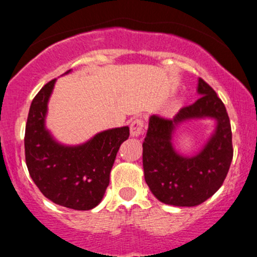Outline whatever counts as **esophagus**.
I'll return each mask as SVG.
<instances>
[{
	"label": "esophagus",
	"instance_id": "obj_1",
	"mask_svg": "<svg viewBox=\"0 0 257 257\" xmlns=\"http://www.w3.org/2000/svg\"><path fill=\"white\" fill-rule=\"evenodd\" d=\"M144 134V120L134 118L131 123V135L133 138H139Z\"/></svg>",
	"mask_w": 257,
	"mask_h": 257
}]
</instances>
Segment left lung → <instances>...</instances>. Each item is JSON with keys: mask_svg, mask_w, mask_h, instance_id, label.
I'll return each instance as SVG.
<instances>
[{"mask_svg": "<svg viewBox=\"0 0 257 257\" xmlns=\"http://www.w3.org/2000/svg\"><path fill=\"white\" fill-rule=\"evenodd\" d=\"M200 98L182 107L173 119L152 114L143 143L145 181L159 202L174 206H196L210 198L223 184L233 158L228 114L215 90L202 78ZM214 119V132L199 153L185 156L175 150L172 138L182 122Z\"/></svg>", "mask_w": 257, "mask_h": 257, "instance_id": "left-lung-1", "label": "left lung"}]
</instances>
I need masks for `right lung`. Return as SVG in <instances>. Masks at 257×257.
<instances>
[{
    "label": "right lung",
    "mask_w": 257,
    "mask_h": 257,
    "mask_svg": "<svg viewBox=\"0 0 257 257\" xmlns=\"http://www.w3.org/2000/svg\"><path fill=\"white\" fill-rule=\"evenodd\" d=\"M71 72V70L65 72ZM57 79L32 100L25 128V159L31 179L55 204L90 210L101 202L120 144L129 126L102 131L79 145H64L46 126L48 101Z\"/></svg>",
    "instance_id": "add662e5"
}]
</instances>
